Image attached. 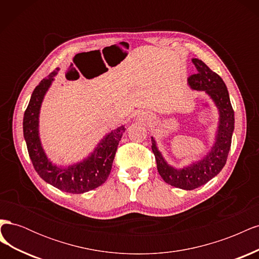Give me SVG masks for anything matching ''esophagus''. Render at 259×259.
I'll return each instance as SVG.
<instances>
[{"label":"esophagus","instance_id":"esophagus-1","mask_svg":"<svg viewBox=\"0 0 259 259\" xmlns=\"http://www.w3.org/2000/svg\"><path fill=\"white\" fill-rule=\"evenodd\" d=\"M137 119H138L139 121H144V120L146 119V114H144V113H143V114H139Z\"/></svg>","mask_w":259,"mask_h":259}]
</instances>
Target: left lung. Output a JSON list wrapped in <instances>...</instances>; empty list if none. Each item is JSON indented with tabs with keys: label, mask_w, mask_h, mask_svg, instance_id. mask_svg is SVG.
I'll return each instance as SVG.
<instances>
[{
	"label": "left lung",
	"mask_w": 259,
	"mask_h": 259,
	"mask_svg": "<svg viewBox=\"0 0 259 259\" xmlns=\"http://www.w3.org/2000/svg\"><path fill=\"white\" fill-rule=\"evenodd\" d=\"M192 62L197 68L198 73L188 79V84L194 91L205 92L218 109L219 121L214 145L201 160L183 168H175L163 158L156 147V142L151 137V149L155 156L160 176L168 185L184 190H193L205 185L223 169L228 158L234 130V111L225 82L202 60L193 58Z\"/></svg>",
	"instance_id": "obj_1"
}]
</instances>
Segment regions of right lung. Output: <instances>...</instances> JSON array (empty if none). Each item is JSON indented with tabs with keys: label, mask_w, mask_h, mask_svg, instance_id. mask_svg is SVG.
<instances>
[{
	"label": "right lung",
	"mask_w": 259,
	"mask_h": 259,
	"mask_svg": "<svg viewBox=\"0 0 259 259\" xmlns=\"http://www.w3.org/2000/svg\"><path fill=\"white\" fill-rule=\"evenodd\" d=\"M57 68L34 89L23 115V137L36 173L46 183L68 193H84L103 185L111 171L117 146L125 126L117 127L100 140L88 158L64 167L54 164L46 155L38 133V119L45 94L57 75Z\"/></svg>",
	"instance_id": "right-lung-1"
}]
</instances>
